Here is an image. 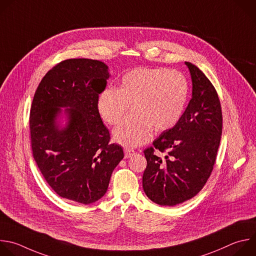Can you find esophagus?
Returning a JSON list of instances; mask_svg holds the SVG:
<instances>
[{
    "mask_svg": "<svg viewBox=\"0 0 256 256\" xmlns=\"http://www.w3.org/2000/svg\"><path fill=\"white\" fill-rule=\"evenodd\" d=\"M124 152H125V158H130L131 156H133L135 154V150L131 149V148H125L124 149Z\"/></svg>",
    "mask_w": 256,
    "mask_h": 256,
    "instance_id": "1",
    "label": "esophagus"
}]
</instances>
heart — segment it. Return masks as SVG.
<instances>
[{
	"label": "heart",
	"instance_id": "obj_1",
	"mask_svg": "<svg viewBox=\"0 0 256 256\" xmlns=\"http://www.w3.org/2000/svg\"><path fill=\"white\" fill-rule=\"evenodd\" d=\"M188 86L184 76L162 68H138L126 72L118 88L110 86L98 98V112L105 123L118 124L114 140L135 147L147 142L154 128L164 132L176 125L184 111Z\"/></svg>",
	"mask_w": 256,
	"mask_h": 256
}]
</instances>
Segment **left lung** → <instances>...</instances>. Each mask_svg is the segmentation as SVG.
Wrapping results in <instances>:
<instances>
[{"mask_svg": "<svg viewBox=\"0 0 256 256\" xmlns=\"http://www.w3.org/2000/svg\"><path fill=\"white\" fill-rule=\"evenodd\" d=\"M192 96L172 129L144 149L147 160L142 184L146 196L160 206H176L194 198L206 184L217 158L223 116L215 86L194 64L186 62ZM158 150L166 153L162 159Z\"/></svg>", "mask_w": 256, "mask_h": 256, "instance_id": "1", "label": "left lung"}]
</instances>
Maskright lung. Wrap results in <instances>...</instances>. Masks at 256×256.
<instances>
[{
	"label": "right lung",
	"instance_id": "1",
	"mask_svg": "<svg viewBox=\"0 0 256 256\" xmlns=\"http://www.w3.org/2000/svg\"><path fill=\"white\" fill-rule=\"evenodd\" d=\"M108 78V66L100 60L60 62L41 80L30 109L31 149L39 170L60 196L84 205L106 194L124 158L123 148L110 143L98 112ZM64 106L70 121L60 130L55 119Z\"/></svg>",
	"mask_w": 256,
	"mask_h": 256
}]
</instances>
